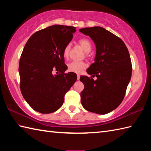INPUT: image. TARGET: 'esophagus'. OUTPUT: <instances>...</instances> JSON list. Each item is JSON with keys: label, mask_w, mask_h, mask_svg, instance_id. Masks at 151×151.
Masks as SVG:
<instances>
[{"label": "esophagus", "mask_w": 151, "mask_h": 151, "mask_svg": "<svg viewBox=\"0 0 151 151\" xmlns=\"http://www.w3.org/2000/svg\"><path fill=\"white\" fill-rule=\"evenodd\" d=\"M80 77H81V75H77V80H78V81H79V80H80Z\"/></svg>", "instance_id": "34e87169"}]
</instances>
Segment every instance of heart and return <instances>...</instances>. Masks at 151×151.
Listing matches in <instances>:
<instances>
[{"label": "heart", "mask_w": 151, "mask_h": 151, "mask_svg": "<svg viewBox=\"0 0 151 151\" xmlns=\"http://www.w3.org/2000/svg\"><path fill=\"white\" fill-rule=\"evenodd\" d=\"M78 43L81 45V46L83 48L86 52H88L91 49V43L87 38H81L78 40ZM70 49V45L67 44L64 47L63 50V55L65 58H67L69 56V52ZM87 67V64L84 62H78V61H73L70 62L67 65V69L70 72L80 73L82 72V70L85 69Z\"/></svg>", "instance_id": "heart-1"}]
</instances>
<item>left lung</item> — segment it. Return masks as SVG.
Here are the masks:
<instances>
[{"label":"left lung","instance_id":"left-lung-1","mask_svg":"<svg viewBox=\"0 0 151 151\" xmlns=\"http://www.w3.org/2000/svg\"><path fill=\"white\" fill-rule=\"evenodd\" d=\"M79 31L90 37L96 46L95 62L87 69L91 77L81 76L80 78L84 85L81 103L89 111L108 114L123 101L130 81L132 67L129 50L123 40L102 27ZM95 76L96 81L92 78Z\"/></svg>","mask_w":151,"mask_h":151}]
</instances>
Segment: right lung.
Masks as SVG:
<instances>
[{"label":"right lung","mask_w":151,"mask_h":151,"mask_svg":"<svg viewBox=\"0 0 151 151\" xmlns=\"http://www.w3.org/2000/svg\"><path fill=\"white\" fill-rule=\"evenodd\" d=\"M75 27L55 24L35 32L19 60L20 89L35 111L50 114L58 110L64 96L76 81L75 73H65L63 50L72 40ZM57 71L58 75H54Z\"/></svg>","instance_id":"obj_1"}]
</instances>
